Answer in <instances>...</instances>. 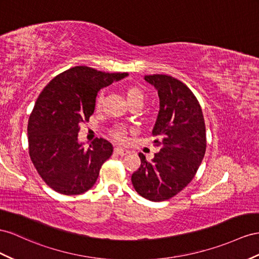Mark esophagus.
<instances>
[{"label": "esophagus", "mask_w": 259, "mask_h": 259, "mask_svg": "<svg viewBox=\"0 0 259 259\" xmlns=\"http://www.w3.org/2000/svg\"><path fill=\"white\" fill-rule=\"evenodd\" d=\"M115 153H116V154H118V155H120V156H123V155H127V154H129V153H130V151H129V150H125V149H122V148H119V147H117V148H115Z\"/></svg>", "instance_id": "obj_1"}]
</instances>
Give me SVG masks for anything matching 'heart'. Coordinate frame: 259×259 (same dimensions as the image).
<instances>
[{
  "label": "heart",
  "instance_id": "b5f03b06",
  "mask_svg": "<svg viewBox=\"0 0 259 259\" xmlns=\"http://www.w3.org/2000/svg\"><path fill=\"white\" fill-rule=\"evenodd\" d=\"M130 98H140V99H143V95L142 93L139 91L138 89H129L127 91V99H130ZM102 102H103V92L99 93L97 98H96V107H101L102 105ZM114 138L116 139V140H119V141H123L125 139V129L122 128V127H119L117 128L115 131H114Z\"/></svg>",
  "mask_w": 259,
  "mask_h": 259
}]
</instances>
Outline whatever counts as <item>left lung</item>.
<instances>
[{
	"mask_svg": "<svg viewBox=\"0 0 259 259\" xmlns=\"http://www.w3.org/2000/svg\"><path fill=\"white\" fill-rule=\"evenodd\" d=\"M160 97L152 135L161 147L152 161L140 153L141 165L131 176L137 193L151 201H164L182 191L195 177L205 153V125L194 93L180 79L145 75Z\"/></svg>",
	"mask_w": 259,
	"mask_h": 259,
	"instance_id": "obj_1",
	"label": "left lung"
}]
</instances>
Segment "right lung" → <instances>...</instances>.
Wrapping results in <instances>:
<instances>
[{
  "instance_id": "right-lung-1",
  "label": "right lung",
  "mask_w": 259,
  "mask_h": 259,
  "mask_svg": "<svg viewBox=\"0 0 259 259\" xmlns=\"http://www.w3.org/2000/svg\"><path fill=\"white\" fill-rule=\"evenodd\" d=\"M128 75L74 66L50 81L37 98L27 128L29 156L57 193L79 195L94 186L114 149L102 138L85 149L78 142L79 125L94 112L97 93Z\"/></svg>"
}]
</instances>
